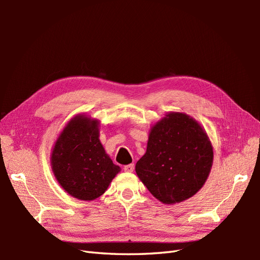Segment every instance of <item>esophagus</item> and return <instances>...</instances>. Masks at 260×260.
I'll return each instance as SVG.
<instances>
[{
  "label": "esophagus",
  "instance_id": "obj_1",
  "mask_svg": "<svg viewBox=\"0 0 260 260\" xmlns=\"http://www.w3.org/2000/svg\"><path fill=\"white\" fill-rule=\"evenodd\" d=\"M133 169H135V166H133V164H130V165H127V166L123 167V170L125 172H132Z\"/></svg>",
  "mask_w": 260,
  "mask_h": 260
}]
</instances>
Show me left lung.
Wrapping results in <instances>:
<instances>
[{
    "mask_svg": "<svg viewBox=\"0 0 260 260\" xmlns=\"http://www.w3.org/2000/svg\"><path fill=\"white\" fill-rule=\"evenodd\" d=\"M212 149L207 132L193 117L166 113L149 130L146 152L136 165L137 176L161 203H181L205 184Z\"/></svg>",
    "mask_w": 260,
    "mask_h": 260,
    "instance_id": "obj_1",
    "label": "left lung"
}]
</instances>
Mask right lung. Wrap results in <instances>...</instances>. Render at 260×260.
<instances>
[{"label": "right lung", "instance_id": "add662e5", "mask_svg": "<svg viewBox=\"0 0 260 260\" xmlns=\"http://www.w3.org/2000/svg\"><path fill=\"white\" fill-rule=\"evenodd\" d=\"M100 123L85 114L75 116L52 148L50 160L55 179L70 196L81 201L103 195L121 170L101 143Z\"/></svg>", "mask_w": 260, "mask_h": 260}]
</instances>
